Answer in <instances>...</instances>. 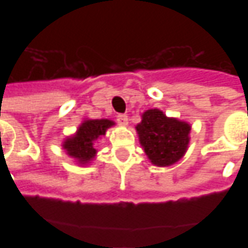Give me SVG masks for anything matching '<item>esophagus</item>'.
I'll list each match as a JSON object with an SVG mask.
<instances>
[{
  "label": "esophagus",
  "mask_w": 248,
  "mask_h": 248,
  "mask_svg": "<svg viewBox=\"0 0 248 248\" xmlns=\"http://www.w3.org/2000/svg\"><path fill=\"white\" fill-rule=\"evenodd\" d=\"M117 123L121 125H127L128 124V116L127 114H117Z\"/></svg>",
  "instance_id": "34e87169"
}]
</instances>
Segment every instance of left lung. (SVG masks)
<instances>
[{
    "label": "left lung",
    "instance_id": "8db88e82",
    "mask_svg": "<svg viewBox=\"0 0 248 248\" xmlns=\"http://www.w3.org/2000/svg\"><path fill=\"white\" fill-rule=\"evenodd\" d=\"M140 145L149 160L156 166H171L185 155L190 125L176 119H168L157 109L143 113L137 125Z\"/></svg>",
    "mask_w": 248,
    "mask_h": 248
}]
</instances>
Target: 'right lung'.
<instances>
[{
    "mask_svg": "<svg viewBox=\"0 0 248 248\" xmlns=\"http://www.w3.org/2000/svg\"><path fill=\"white\" fill-rule=\"evenodd\" d=\"M114 123L110 120H87L84 121L77 134L72 138L66 139L63 148L67 155L77 158L80 163H88L91 158L96 155V149L93 148V140L100 135H105L106 129L111 127Z\"/></svg>",
    "mask_w": 248,
    "mask_h": 248,
    "instance_id": "add662e5",
    "label": "right lung"
}]
</instances>
